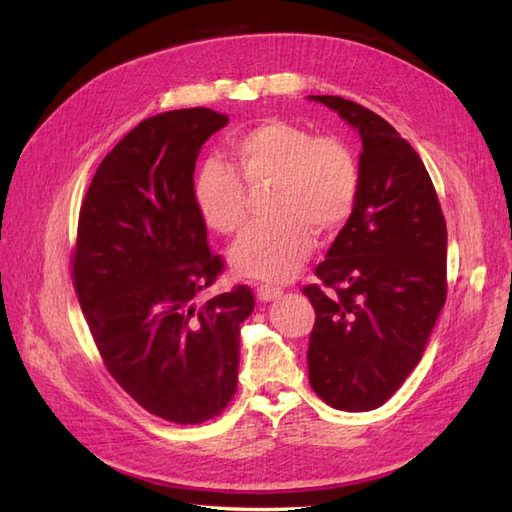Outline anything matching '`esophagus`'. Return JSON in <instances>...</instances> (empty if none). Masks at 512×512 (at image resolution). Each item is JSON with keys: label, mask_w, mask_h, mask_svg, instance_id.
<instances>
[{"label": "esophagus", "mask_w": 512, "mask_h": 512, "mask_svg": "<svg viewBox=\"0 0 512 512\" xmlns=\"http://www.w3.org/2000/svg\"><path fill=\"white\" fill-rule=\"evenodd\" d=\"M257 299L259 301H270V299H277L281 292V288H277V286H268V284H262V286H257Z\"/></svg>", "instance_id": "34e87169"}]
</instances>
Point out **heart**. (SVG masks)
<instances>
[{
    "label": "heart",
    "mask_w": 512,
    "mask_h": 512,
    "mask_svg": "<svg viewBox=\"0 0 512 512\" xmlns=\"http://www.w3.org/2000/svg\"><path fill=\"white\" fill-rule=\"evenodd\" d=\"M228 165L204 162L195 178V204L204 224L237 235L248 224V193H262L270 220L231 248L239 275L288 281L306 264L317 228L332 233L356 209L361 167L352 147L336 136H314L306 127L268 118L228 140Z\"/></svg>",
    "instance_id": "b5f03b06"
}]
</instances>
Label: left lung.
I'll return each mask as SVG.
<instances>
[{
  "mask_svg": "<svg viewBox=\"0 0 512 512\" xmlns=\"http://www.w3.org/2000/svg\"><path fill=\"white\" fill-rule=\"evenodd\" d=\"M363 143L361 195L328 259L303 286L314 308L310 385L341 411L376 409L396 394L447 301V222L436 187L405 138L367 107L310 96Z\"/></svg>",
  "mask_w": 512,
  "mask_h": 512,
  "instance_id": "left-lung-1",
  "label": "left lung"
}]
</instances>
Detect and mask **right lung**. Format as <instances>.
Here are the masks:
<instances>
[{
    "instance_id": "add662e5",
    "label": "right lung",
    "mask_w": 512,
    "mask_h": 512,
    "mask_svg": "<svg viewBox=\"0 0 512 512\" xmlns=\"http://www.w3.org/2000/svg\"><path fill=\"white\" fill-rule=\"evenodd\" d=\"M228 123L209 107L138 123L96 169L85 193L72 281L107 372L154 416L200 424L237 391L239 325L248 286L198 303L224 273L195 204L200 147Z\"/></svg>"
}]
</instances>
